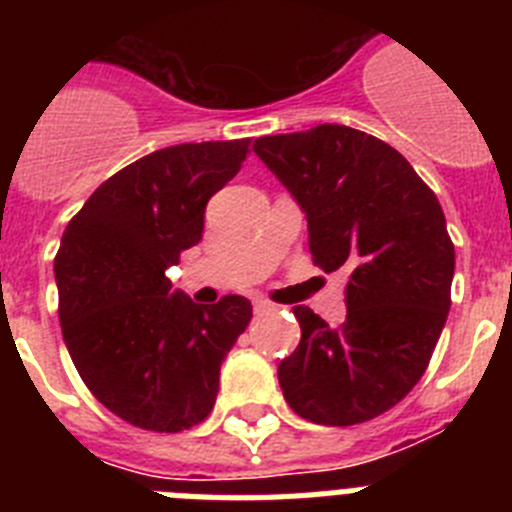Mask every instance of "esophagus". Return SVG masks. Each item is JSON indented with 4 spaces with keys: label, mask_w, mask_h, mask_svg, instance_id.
Wrapping results in <instances>:
<instances>
[{
    "label": "esophagus",
    "mask_w": 512,
    "mask_h": 512,
    "mask_svg": "<svg viewBox=\"0 0 512 512\" xmlns=\"http://www.w3.org/2000/svg\"><path fill=\"white\" fill-rule=\"evenodd\" d=\"M253 310L259 312V315H266V312H274V310H277V307L271 305V302L259 300V297H256V300H253Z\"/></svg>",
    "instance_id": "obj_1"
}]
</instances>
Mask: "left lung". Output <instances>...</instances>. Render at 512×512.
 <instances>
[{"label":"left lung","mask_w":512,"mask_h":512,"mask_svg":"<svg viewBox=\"0 0 512 512\" xmlns=\"http://www.w3.org/2000/svg\"><path fill=\"white\" fill-rule=\"evenodd\" d=\"M253 153L305 212L312 261L348 271L338 328L292 307L302 338L277 369L284 400L318 425L377 418L423 377L449 315L454 243L436 194L402 153L346 125L264 135Z\"/></svg>","instance_id":"obj_1"}]
</instances>
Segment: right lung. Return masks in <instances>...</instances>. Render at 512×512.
<instances>
[{"label":"right lung","mask_w":512,"mask_h":512,"mask_svg":"<svg viewBox=\"0 0 512 512\" xmlns=\"http://www.w3.org/2000/svg\"><path fill=\"white\" fill-rule=\"evenodd\" d=\"M248 140L161 148L99 184L56 253L58 318L76 372L130 425L179 433L215 405L220 364L253 310L171 292L166 269L202 241L205 207L238 174Z\"/></svg>","instance_id":"obj_1"}]
</instances>
